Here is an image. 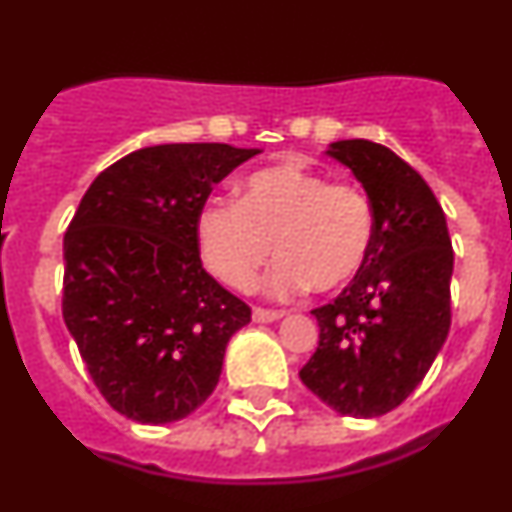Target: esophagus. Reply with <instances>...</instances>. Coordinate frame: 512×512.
Here are the masks:
<instances>
[{"label": "esophagus", "instance_id": "obj_1", "mask_svg": "<svg viewBox=\"0 0 512 512\" xmlns=\"http://www.w3.org/2000/svg\"><path fill=\"white\" fill-rule=\"evenodd\" d=\"M283 318L281 311H266V308H254V321L258 323H273Z\"/></svg>", "mask_w": 512, "mask_h": 512}]
</instances>
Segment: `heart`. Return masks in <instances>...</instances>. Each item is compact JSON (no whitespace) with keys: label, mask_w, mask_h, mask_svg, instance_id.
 <instances>
[{"label":"heart","mask_w":512,"mask_h":512,"mask_svg":"<svg viewBox=\"0 0 512 512\" xmlns=\"http://www.w3.org/2000/svg\"><path fill=\"white\" fill-rule=\"evenodd\" d=\"M373 231L376 214L358 186L333 184L293 161L254 171L241 181L239 201L211 199L196 216L206 268L239 291L254 288L276 249L266 293L278 301L311 286H346L366 263Z\"/></svg>","instance_id":"heart-1"}]
</instances>
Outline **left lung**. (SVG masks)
<instances>
[{"instance_id": "left-lung-1", "label": "left lung", "mask_w": 512, "mask_h": 512, "mask_svg": "<svg viewBox=\"0 0 512 512\" xmlns=\"http://www.w3.org/2000/svg\"><path fill=\"white\" fill-rule=\"evenodd\" d=\"M323 154L363 186L376 231L353 281L311 311L321 333L298 376L341 416L376 418L416 391L448 338V224L423 176L388 146L346 139Z\"/></svg>"}]
</instances>
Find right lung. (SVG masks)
<instances>
[{"label": "right lung", "mask_w": 512, "mask_h": 512, "mask_svg": "<svg viewBox=\"0 0 512 512\" xmlns=\"http://www.w3.org/2000/svg\"><path fill=\"white\" fill-rule=\"evenodd\" d=\"M258 149L159 144L101 171L64 234L62 313L91 381L146 426L194 413L251 308L201 266L196 216Z\"/></svg>", "instance_id": "obj_1"}]
</instances>
